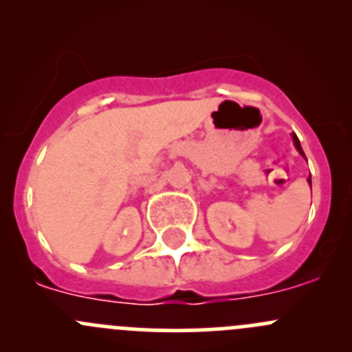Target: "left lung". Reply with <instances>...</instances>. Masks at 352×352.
I'll use <instances>...</instances> for the list:
<instances>
[{
  "label": "left lung",
  "instance_id": "left-lung-1",
  "mask_svg": "<svg viewBox=\"0 0 352 352\" xmlns=\"http://www.w3.org/2000/svg\"><path fill=\"white\" fill-rule=\"evenodd\" d=\"M291 136H293V143H294V146H296V150L298 151H300V155L301 156H305V153H303V150H301V144H300V140H298V136H296V134H291ZM308 184H310V186H311V179H310V177H308Z\"/></svg>",
  "mask_w": 352,
  "mask_h": 352
}]
</instances>
